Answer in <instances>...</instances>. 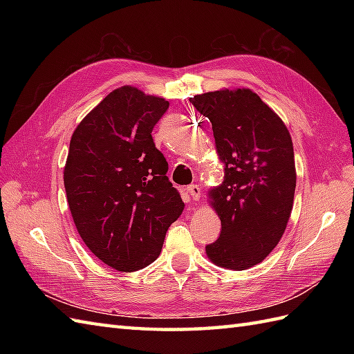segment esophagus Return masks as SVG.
Masks as SVG:
<instances>
[{"instance_id":"obj_1","label":"esophagus","mask_w":354,"mask_h":354,"mask_svg":"<svg viewBox=\"0 0 354 354\" xmlns=\"http://www.w3.org/2000/svg\"><path fill=\"white\" fill-rule=\"evenodd\" d=\"M187 192H189V194H190L193 201H199V198H201V189H199V185L192 184V185L187 187Z\"/></svg>"}]
</instances>
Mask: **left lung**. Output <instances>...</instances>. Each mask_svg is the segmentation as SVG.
<instances>
[{
    "label": "left lung",
    "mask_w": 354,
    "mask_h": 354,
    "mask_svg": "<svg viewBox=\"0 0 354 354\" xmlns=\"http://www.w3.org/2000/svg\"><path fill=\"white\" fill-rule=\"evenodd\" d=\"M190 102L212 123L225 164L223 183L209 190L222 231L207 255L221 268H252L280 242L290 217L297 185L290 133L251 89H221Z\"/></svg>",
    "instance_id": "1"
}]
</instances>
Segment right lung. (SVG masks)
<instances>
[{
    "label": "right lung",
    "instance_id": "obj_1",
    "mask_svg": "<svg viewBox=\"0 0 354 354\" xmlns=\"http://www.w3.org/2000/svg\"><path fill=\"white\" fill-rule=\"evenodd\" d=\"M169 109L135 86L109 93L70 141L64 184L73 221L104 265L133 272L158 259L184 202L152 131Z\"/></svg>",
    "mask_w": 354,
    "mask_h": 354
}]
</instances>
